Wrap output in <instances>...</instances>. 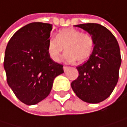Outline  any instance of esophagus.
I'll list each match as a JSON object with an SVG mask.
<instances>
[{
  "instance_id": "34e87169",
  "label": "esophagus",
  "mask_w": 127,
  "mask_h": 127,
  "mask_svg": "<svg viewBox=\"0 0 127 127\" xmlns=\"http://www.w3.org/2000/svg\"><path fill=\"white\" fill-rule=\"evenodd\" d=\"M68 66H64V67H63V69H64V71H65V72L68 70Z\"/></svg>"
}]
</instances>
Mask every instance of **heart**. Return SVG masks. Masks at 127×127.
I'll return each mask as SVG.
<instances>
[{"mask_svg":"<svg viewBox=\"0 0 127 127\" xmlns=\"http://www.w3.org/2000/svg\"><path fill=\"white\" fill-rule=\"evenodd\" d=\"M94 47V39L89 34H84L75 29H64L59 32L56 38H51L47 43L50 58L59 62L63 50L67 51L64 59L67 62L82 63L91 56Z\"/></svg>","mask_w":127,"mask_h":127,"instance_id":"b5f03b06","label":"heart"}]
</instances>
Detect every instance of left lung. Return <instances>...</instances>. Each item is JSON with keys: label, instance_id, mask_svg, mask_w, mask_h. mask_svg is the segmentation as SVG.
Masks as SVG:
<instances>
[{"label": "left lung", "instance_id": "8db88e82", "mask_svg": "<svg viewBox=\"0 0 127 127\" xmlns=\"http://www.w3.org/2000/svg\"><path fill=\"white\" fill-rule=\"evenodd\" d=\"M87 32L94 39L89 59L78 67V77L71 82L77 96L88 103H98L113 92L119 78L121 56L119 44L105 27L96 23L74 25Z\"/></svg>", "mask_w": 127, "mask_h": 127}]
</instances>
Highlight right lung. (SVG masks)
<instances>
[{
  "label": "right lung",
  "mask_w": 127,
  "mask_h": 127,
  "mask_svg": "<svg viewBox=\"0 0 127 127\" xmlns=\"http://www.w3.org/2000/svg\"><path fill=\"white\" fill-rule=\"evenodd\" d=\"M53 25L32 22L19 29L8 42L3 67L7 84L25 105L37 104L50 94L53 80L64 73L47 51Z\"/></svg>",
  "instance_id": "1"
}]
</instances>
